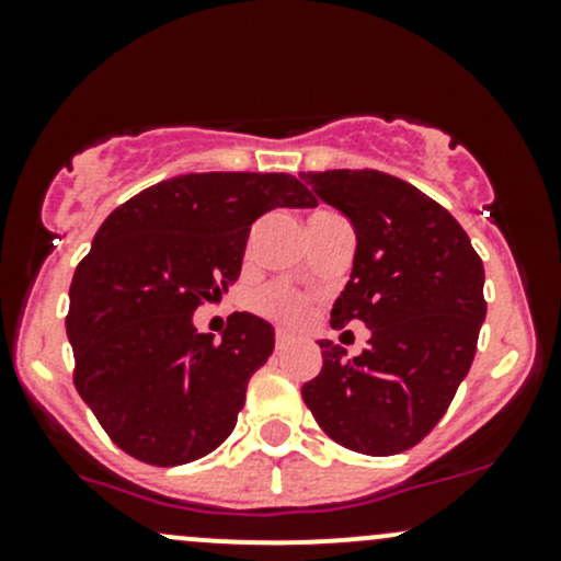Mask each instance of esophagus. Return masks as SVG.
Returning <instances> with one entry per match:
<instances>
[{
  "label": "esophagus",
  "mask_w": 561,
  "mask_h": 561,
  "mask_svg": "<svg viewBox=\"0 0 561 561\" xmlns=\"http://www.w3.org/2000/svg\"><path fill=\"white\" fill-rule=\"evenodd\" d=\"M290 333L287 331H276V350H285L287 344H290Z\"/></svg>",
  "instance_id": "esophagus-1"
}]
</instances>
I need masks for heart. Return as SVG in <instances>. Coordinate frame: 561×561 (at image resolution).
Returning <instances> with one entry per match:
<instances>
[{
	"instance_id": "1",
	"label": "heart",
	"mask_w": 561,
	"mask_h": 561,
	"mask_svg": "<svg viewBox=\"0 0 561 561\" xmlns=\"http://www.w3.org/2000/svg\"><path fill=\"white\" fill-rule=\"evenodd\" d=\"M252 307L257 309L260 314L271 317V320L290 322V325H298V322L307 317V301L285 285H271L263 287L260 293H254Z\"/></svg>"
}]
</instances>
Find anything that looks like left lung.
Listing matches in <instances>:
<instances>
[{"instance_id":"obj_1","label":"left lung","mask_w":561,"mask_h":561,"mask_svg":"<svg viewBox=\"0 0 561 561\" xmlns=\"http://www.w3.org/2000/svg\"><path fill=\"white\" fill-rule=\"evenodd\" d=\"M355 228L353 271L331 325L360 320L369 347L347 358L322 339V369L301 388L333 443L404 454L454 401L485 320L483 263L461 225L407 181L380 171L301 173Z\"/></svg>"}]
</instances>
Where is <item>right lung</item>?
<instances>
[{
    "mask_svg": "<svg viewBox=\"0 0 561 561\" xmlns=\"http://www.w3.org/2000/svg\"><path fill=\"white\" fill-rule=\"evenodd\" d=\"M314 206L287 173H184L100 225L72 276L67 339L78 393L124 454L179 467L230 437L274 325L236 312L214 339L192 314L239 279L254 219Z\"/></svg>",
    "mask_w": 561,
    "mask_h": 561,
    "instance_id": "right-lung-1",
    "label": "right lung"
}]
</instances>
